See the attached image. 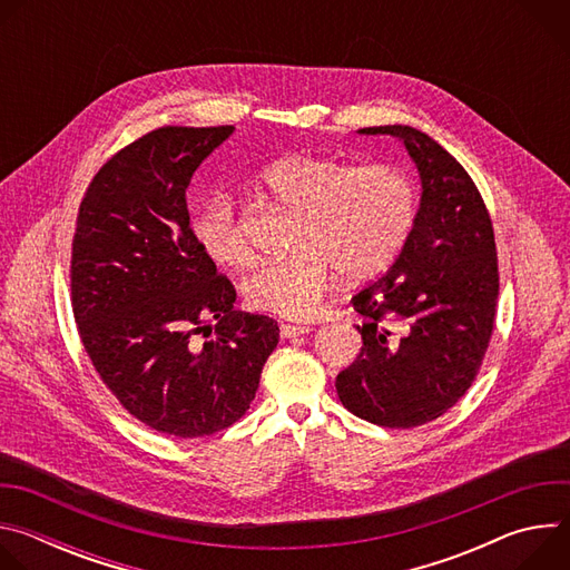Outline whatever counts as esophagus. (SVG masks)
Returning a JSON list of instances; mask_svg holds the SVG:
<instances>
[{
    "mask_svg": "<svg viewBox=\"0 0 570 570\" xmlns=\"http://www.w3.org/2000/svg\"><path fill=\"white\" fill-rule=\"evenodd\" d=\"M308 332H311V327H306V324L282 322V327H279L282 338H297V336H304V334H308Z\"/></svg>",
    "mask_w": 570,
    "mask_h": 570,
    "instance_id": "34e87169",
    "label": "esophagus"
}]
</instances>
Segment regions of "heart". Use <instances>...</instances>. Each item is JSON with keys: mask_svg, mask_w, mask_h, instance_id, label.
<instances>
[{"mask_svg": "<svg viewBox=\"0 0 570 570\" xmlns=\"http://www.w3.org/2000/svg\"><path fill=\"white\" fill-rule=\"evenodd\" d=\"M257 189L295 212L288 257L266 262L243 279V297L259 311L306 317L338 271L365 279L387 268L409 240L417 214L413 180L392 165L324 155H286L268 165ZM200 253L220 268H246L253 246L234 205L212 196L191 220Z\"/></svg>", "mask_w": 570, "mask_h": 570, "instance_id": "obj_1", "label": "heart"}]
</instances>
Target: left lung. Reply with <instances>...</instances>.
Instances as JSON below:
<instances>
[{"mask_svg": "<svg viewBox=\"0 0 570 570\" xmlns=\"http://www.w3.org/2000/svg\"><path fill=\"white\" fill-rule=\"evenodd\" d=\"M399 137L422 178V200L385 277L352 297L363 347L336 376L356 417L415 429L471 387L497 320L499 257L490 212L460 161L411 126L361 128Z\"/></svg>", "mask_w": 570, "mask_h": 570, "instance_id": "1", "label": "left lung"}]
</instances>
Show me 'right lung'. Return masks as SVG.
<instances>
[{
    "instance_id": "1",
    "label": "right lung",
    "mask_w": 570,
    "mask_h": 570,
    "mask_svg": "<svg viewBox=\"0 0 570 570\" xmlns=\"http://www.w3.org/2000/svg\"><path fill=\"white\" fill-rule=\"evenodd\" d=\"M232 130L161 126L115 153L71 240V308L97 374L135 420L180 440L246 415L279 343L273 317L234 311L189 225L191 176Z\"/></svg>"
}]
</instances>
